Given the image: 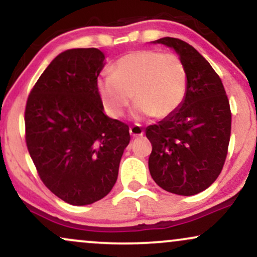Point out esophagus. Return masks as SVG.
I'll list each match as a JSON object with an SVG mask.
<instances>
[{"mask_svg":"<svg viewBox=\"0 0 257 257\" xmlns=\"http://www.w3.org/2000/svg\"><path fill=\"white\" fill-rule=\"evenodd\" d=\"M129 133H131V135L133 138H138V137H143L144 135V129L141 128L140 124H135L131 126V129H129Z\"/></svg>","mask_w":257,"mask_h":257,"instance_id":"1","label":"esophagus"}]
</instances>
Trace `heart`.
I'll list each match as a JSON object with an SVG mask.
<instances>
[{"label": "heart", "mask_w": 257, "mask_h": 257, "mask_svg": "<svg viewBox=\"0 0 257 257\" xmlns=\"http://www.w3.org/2000/svg\"><path fill=\"white\" fill-rule=\"evenodd\" d=\"M96 87L106 113L113 118L123 116L132 96L137 118H166L184 102L187 72L178 55L140 49L120 57L111 75L101 76Z\"/></svg>", "instance_id": "obj_1"}]
</instances>
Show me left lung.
I'll use <instances>...</instances> for the list:
<instances>
[{"instance_id": "obj_1", "label": "left lung", "mask_w": 257, "mask_h": 257, "mask_svg": "<svg viewBox=\"0 0 257 257\" xmlns=\"http://www.w3.org/2000/svg\"><path fill=\"white\" fill-rule=\"evenodd\" d=\"M174 49L187 72V93L173 114L146 128L149 169L159 187L180 196L206 190L222 170L231 137L225 88L211 65L185 41H153Z\"/></svg>"}]
</instances>
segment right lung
I'll use <instances>...</instances> for the list:
<instances>
[{
  "label": "right lung",
  "mask_w": 257,
  "mask_h": 257,
  "mask_svg": "<svg viewBox=\"0 0 257 257\" xmlns=\"http://www.w3.org/2000/svg\"><path fill=\"white\" fill-rule=\"evenodd\" d=\"M104 66L99 49H67L53 59L26 102V145L38 175L72 205L108 194L131 141L128 125L104 113L96 87Z\"/></svg>",
  "instance_id": "obj_1"
}]
</instances>
